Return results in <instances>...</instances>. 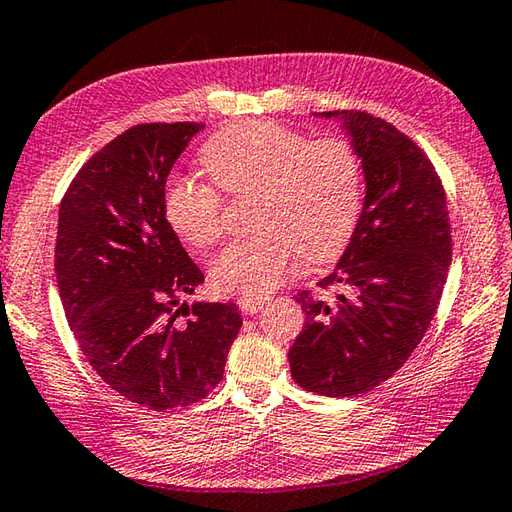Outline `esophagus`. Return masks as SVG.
<instances>
[{"mask_svg":"<svg viewBox=\"0 0 512 512\" xmlns=\"http://www.w3.org/2000/svg\"><path fill=\"white\" fill-rule=\"evenodd\" d=\"M265 303H267V298H263V296H240L238 298V307L243 314H256L260 307H265Z\"/></svg>","mask_w":512,"mask_h":512,"instance_id":"obj_1","label":"esophagus"}]
</instances>
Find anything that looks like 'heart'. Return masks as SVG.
I'll return each instance as SVG.
<instances>
[{"mask_svg":"<svg viewBox=\"0 0 512 512\" xmlns=\"http://www.w3.org/2000/svg\"><path fill=\"white\" fill-rule=\"evenodd\" d=\"M200 165L229 196L258 191L260 234L234 240L211 263V281L225 294H269L292 272L298 254L310 263L339 256L359 223L363 167L343 138L307 140L269 120L236 122L202 147ZM162 209L189 245L207 249L223 236V202L205 182L171 178Z\"/></svg>","mask_w":512,"mask_h":512,"instance_id":"b5f03b06","label":"heart"}]
</instances>
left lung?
Returning <instances> with one entry per match:
<instances>
[{"label": "left lung", "instance_id": "obj_1", "mask_svg": "<svg viewBox=\"0 0 512 512\" xmlns=\"http://www.w3.org/2000/svg\"><path fill=\"white\" fill-rule=\"evenodd\" d=\"M314 115L339 122L359 153L365 198L321 281L339 294L296 296L305 325L287 359L303 390L356 397L388 381L426 334L450 267V218L435 167L397 127L363 111Z\"/></svg>", "mask_w": 512, "mask_h": 512}]
</instances>
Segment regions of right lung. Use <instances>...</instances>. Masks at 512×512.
<instances>
[{
	"label": "right lung",
	"mask_w": 512,
	"mask_h": 512,
	"mask_svg": "<svg viewBox=\"0 0 512 512\" xmlns=\"http://www.w3.org/2000/svg\"><path fill=\"white\" fill-rule=\"evenodd\" d=\"M202 129L124 131L73 178L57 220L55 276L77 345L102 381L153 410L205 399L243 325L236 303H182L205 276L162 209L169 173Z\"/></svg>",
	"instance_id": "add662e5"
}]
</instances>
